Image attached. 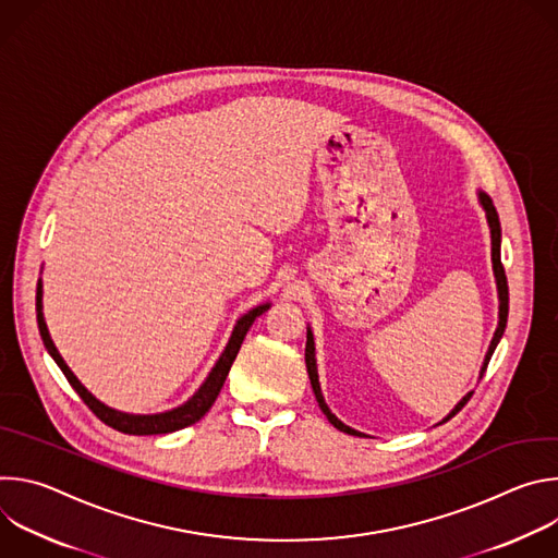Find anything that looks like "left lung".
<instances>
[{"mask_svg": "<svg viewBox=\"0 0 558 558\" xmlns=\"http://www.w3.org/2000/svg\"><path fill=\"white\" fill-rule=\"evenodd\" d=\"M480 203H482V207L486 209V218H488V225H490V238H493V271H495V280H497V291H499V325H497L495 338H493V342H490V349H488V353H486V360H484V366H482V373H480V377H484V373H486V368H488V362H490V357H493V353H495V349H497V344H499V340H501V336H504V331H506V323H508V278H506V269H504V265H501V222H499V214H497V209H495V205H493V198H490L488 194L480 192ZM304 362H306V373H308V379H311V386H313V392H315V400H317V404H320V409H323V413L327 415V420H329L338 430H342V433L364 437L362 433H357V430L349 428L347 424H342V422L329 411V407H327V402H325L323 390H320V381H317L315 344H313V333H311V329H306ZM470 397H472V392H468V395L463 397V400L444 417V422H448L450 417H454V415L465 407V402L470 400ZM444 422H441V424H444Z\"/></svg>", "mask_w": 558, "mask_h": 558, "instance_id": "8db88e82", "label": "left lung"}]
</instances>
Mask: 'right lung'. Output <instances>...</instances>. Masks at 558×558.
<instances>
[{"label":"right lung","instance_id":"right-lung-1","mask_svg":"<svg viewBox=\"0 0 558 558\" xmlns=\"http://www.w3.org/2000/svg\"><path fill=\"white\" fill-rule=\"evenodd\" d=\"M271 304H260L252 311H247L241 320L235 323L233 327V333L222 351V355L218 357L216 366L211 368V373L207 375V379L203 381V386L192 395V400H187L183 407L179 409H172V411H166V413H156V415H130V413H121V411H114L106 404H101L97 397L93 392H88V388L78 381L74 377V373L68 368V364L63 362V357L59 355L57 347L52 344L50 340V333H48V327H46V320H44V311H41V280L37 282V325H39V333H41V340H44V347L48 349V353L52 355V360L57 362V366L61 368V373L65 375V379L70 381V386L76 390V395L82 397L84 404L104 422L108 424L110 428L119 430V433H125V435H166V433H174V430H181L185 426H192L196 424L209 409L211 404L216 402V397L227 379V373L238 355V351H241V344L250 331V327L256 323V317L263 315Z\"/></svg>","mask_w":558,"mask_h":558}]
</instances>
